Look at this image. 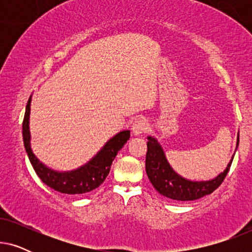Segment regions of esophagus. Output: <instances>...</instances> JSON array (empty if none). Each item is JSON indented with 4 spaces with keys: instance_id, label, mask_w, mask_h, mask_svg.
I'll use <instances>...</instances> for the list:
<instances>
[{
    "instance_id": "esophagus-1",
    "label": "esophagus",
    "mask_w": 252,
    "mask_h": 252,
    "mask_svg": "<svg viewBox=\"0 0 252 252\" xmlns=\"http://www.w3.org/2000/svg\"><path fill=\"white\" fill-rule=\"evenodd\" d=\"M146 129H147L146 120L142 118L135 119V122H134L132 125V132L134 135H140V134L146 132Z\"/></svg>"
}]
</instances>
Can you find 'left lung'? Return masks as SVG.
I'll list each match as a JSON object with an SVG mask.
<instances>
[{
    "label": "left lung",
    "instance_id": "left-lung-1",
    "mask_svg": "<svg viewBox=\"0 0 252 252\" xmlns=\"http://www.w3.org/2000/svg\"><path fill=\"white\" fill-rule=\"evenodd\" d=\"M237 146L239 137L236 148ZM147 147L146 172L148 178L159 194L175 201H194L215 191L226 178L234 158L233 156L226 170L212 180L190 181L175 173L165 157L163 148L155 137L148 136Z\"/></svg>",
    "mask_w": 252,
    "mask_h": 252
}]
</instances>
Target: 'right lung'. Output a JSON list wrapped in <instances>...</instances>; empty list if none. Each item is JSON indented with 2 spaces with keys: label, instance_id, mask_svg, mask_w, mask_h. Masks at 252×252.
<instances>
[{
  "label": "right lung",
  "instance_id": "add662e5",
  "mask_svg": "<svg viewBox=\"0 0 252 252\" xmlns=\"http://www.w3.org/2000/svg\"><path fill=\"white\" fill-rule=\"evenodd\" d=\"M30 111H31V97L26 105L25 116L23 122V140L27 156L30 158L31 164L41 179L43 184L54 190L60 191L62 194L79 195L89 192L97 188L103 184L108 177L112 161L115 159L118 151L124 147V144L129 140V130H123L110 139L104 147L98 151L97 155L85 164L84 166L77 170L68 172H58L47 167L46 165L35 157L31 149V134H30Z\"/></svg>",
  "mask_w": 252,
  "mask_h": 252
}]
</instances>
